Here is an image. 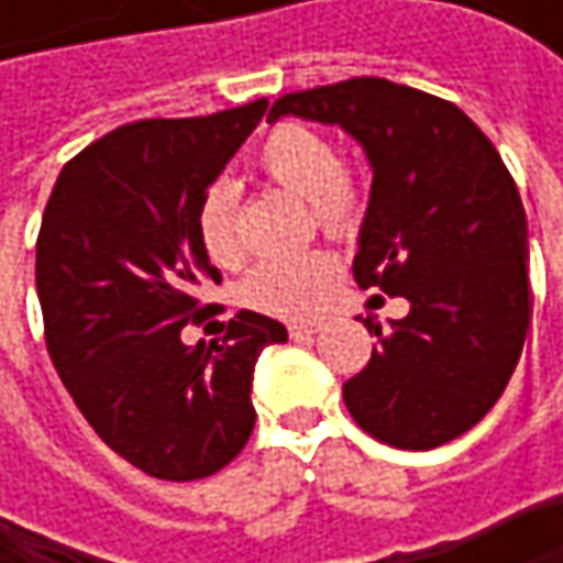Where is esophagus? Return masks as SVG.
I'll return each mask as SVG.
<instances>
[{
	"label": "esophagus",
	"mask_w": 563,
	"mask_h": 563,
	"mask_svg": "<svg viewBox=\"0 0 563 563\" xmlns=\"http://www.w3.org/2000/svg\"><path fill=\"white\" fill-rule=\"evenodd\" d=\"M316 332H319L316 322H292V325H289V335H292V339H312Z\"/></svg>",
	"instance_id": "34e87169"
}]
</instances>
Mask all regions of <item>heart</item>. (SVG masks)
Returning a JSON list of instances; mask_svg holds the SVG:
<instances>
[{"instance_id":"b5f03b06","label":"heart","mask_w":563,"mask_h":563,"mask_svg":"<svg viewBox=\"0 0 563 563\" xmlns=\"http://www.w3.org/2000/svg\"><path fill=\"white\" fill-rule=\"evenodd\" d=\"M257 172L283 191L306 198L312 221L332 234L349 238L365 211V188L358 175L339 163L335 143L306 123H280L257 146ZM198 241L218 267H234L244 257V238L238 224V188L214 181L198 205ZM339 280V261L329 251H302L254 267L241 299L251 309L280 319H309L322 309Z\"/></svg>"}]
</instances>
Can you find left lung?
Here are the masks:
<instances>
[{"label":"left lung","mask_w":563,"mask_h":563,"mask_svg":"<svg viewBox=\"0 0 563 563\" xmlns=\"http://www.w3.org/2000/svg\"><path fill=\"white\" fill-rule=\"evenodd\" d=\"M302 117L352 133L372 163L355 280L404 296L375 329L368 365L342 385L355 423L397 450L473 430L503 397L528 322V221L493 140L450 100L352 77L283 93L267 120Z\"/></svg>","instance_id":"left-lung-1"}]
</instances>
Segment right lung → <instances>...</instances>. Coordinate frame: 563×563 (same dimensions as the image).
<instances>
[{"label": "right lung", "mask_w": 563, "mask_h": 563, "mask_svg": "<svg viewBox=\"0 0 563 563\" xmlns=\"http://www.w3.org/2000/svg\"><path fill=\"white\" fill-rule=\"evenodd\" d=\"M267 100L211 117L140 120L57 175L35 244L45 342L97 437L146 476L191 483L251 440V382L277 319L241 309L221 342L185 345L221 280L198 241V205L254 133Z\"/></svg>", "instance_id": "obj_1"}]
</instances>
